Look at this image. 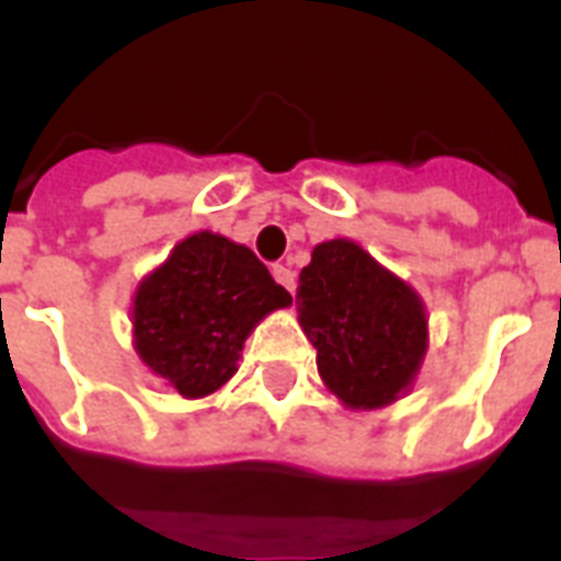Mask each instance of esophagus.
<instances>
[{"mask_svg": "<svg viewBox=\"0 0 561 561\" xmlns=\"http://www.w3.org/2000/svg\"><path fill=\"white\" fill-rule=\"evenodd\" d=\"M273 279L279 282L282 288H288L290 294H294V288H297L294 271H290V267H285V264H276V267H273Z\"/></svg>", "mask_w": 561, "mask_h": 561, "instance_id": "1", "label": "esophagus"}]
</instances>
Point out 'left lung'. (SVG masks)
Returning <instances> with one entry per match:
<instances>
[{
	"label": "left lung",
	"mask_w": 561,
	"mask_h": 561,
	"mask_svg": "<svg viewBox=\"0 0 561 561\" xmlns=\"http://www.w3.org/2000/svg\"><path fill=\"white\" fill-rule=\"evenodd\" d=\"M297 306L320 378L343 408L378 410L408 396L427 352L425 302L408 282L350 238H332L299 273Z\"/></svg>",
	"instance_id": "8db88e82"
}]
</instances>
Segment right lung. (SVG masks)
Here are the masks:
<instances>
[{
	"label": "right lung",
	"mask_w": 561,
	"mask_h": 561,
	"mask_svg": "<svg viewBox=\"0 0 561 561\" xmlns=\"http://www.w3.org/2000/svg\"><path fill=\"white\" fill-rule=\"evenodd\" d=\"M290 302L250 247L201 229L136 285L134 350L183 399H206L238 373L255 325Z\"/></svg>",
	"instance_id": "add662e5"
}]
</instances>
